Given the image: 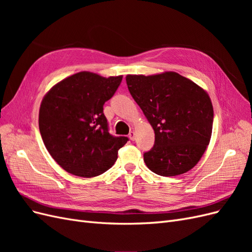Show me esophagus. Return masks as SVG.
Wrapping results in <instances>:
<instances>
[{
	"label": "esophagus",
	"mask_w": 252,
	"mask_h": 252,
	"mask_svg": "<svg viewBox=\"0 0 252 252\" xmlns=\"http://www.w3.org/2000/svg\"><path fill=\"white\" fill-rule=\"evenodd\" d=\"M129 139H130L131 141H134V140H135V132H134V131H130V132H129Z\"/></svg>",
	"instance_id": "esophagus-1"
}]
</instances>
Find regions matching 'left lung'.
<instances>
[{
	"label": "left lung",
	"instance_id": "8db88e82",
	"mask_svg": "<svg viewBox=\"0 0 252 252\" xmlns=\"http://www.w3.org/2000/svg\"><path fill=\"white\" fill-rule=\"evenodd\" d=\"M128 90L156 134L144 154L148 168L163 177L189 171L209 145L213 108L207 93L177 72L126 77Z\"/></svg>",
	"mask_w": 252,
	"mask_h": 252
}]
</instances>
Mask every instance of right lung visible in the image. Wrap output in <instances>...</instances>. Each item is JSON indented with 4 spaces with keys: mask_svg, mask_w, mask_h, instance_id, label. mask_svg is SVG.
Wrapping results in <instances>:
<instances>
[{
    "mask_svg": "<svg viewBox=\"0 0 252 252\" xmlns=\"http://www.w3.org/2000/svg\"><path fill=\"white\" fill-rule=\"evenodd\" d=\"M122 79L82 71L61 81L44 96L39 113L41 136L50 156L67 172L94 178L116 163L128 138L109 133L103 106Z\"/></svg>",
    "mask_w": 252,
    "mask_h": 252,
    "instance_id": "right-lung-1",
    "label": "right lung"
}]
</instances>
